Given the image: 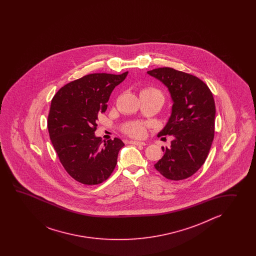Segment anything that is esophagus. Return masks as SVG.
<instances>
[{
  "instance_id": "1",
  "label": "esophagus",
  "mask_w": 256,
  "mask_h": 256,
  "mask_svg": "<svg viewBox=\"0 0 256 256\" xmlns=\"http://www.w3.org/2000/svg\"><path fill=\"white\" fill-rule=\"evenodd\" d=\"M130 144H134V146H146V142H138V141H130Z\"/></svg>"
}]
</instances>
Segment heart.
Instances as JSON below:
<instances>
[{
	"label": "heart",
	"mask_w": 256,
	"mask_h": 256,
	"mask_svg": "<svg viewBox=\"0 0 256 256\" xmlns=\"http://www.w3.org/2000/svg\"><path fill=\"white\" fill-rule=\"evenodd\" d=\"M142 93H154V94H160L163 96L160 90L154 88H146L144 90ZM124 132L126 134L134 137V138H141L146 136V128L140 122H130L124 127Z\"/></svg>",
	"instance_id": "heart-1"
}]
</instances>
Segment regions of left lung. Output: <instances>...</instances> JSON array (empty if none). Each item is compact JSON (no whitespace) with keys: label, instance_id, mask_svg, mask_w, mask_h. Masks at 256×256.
Wrapping results in <instances>:
<instances>
[{"label":"left lung","instance_id":"1","mask_svg":"<svg viewBox=\"0 0 256 256\" xmlns=\"http://www.w3.org/2000/svg\"><path fill=\"white\" fill-rule=\"evenodd\" d=\"M163 82L173 100L166 126L158 134L173 136L154 168L166 178L186 180L205 163L212 144L216 108L212 93L198 78L172 68L147 71Z\"/></svg>","mask_w":256,"mask_h":256}]
</instances>
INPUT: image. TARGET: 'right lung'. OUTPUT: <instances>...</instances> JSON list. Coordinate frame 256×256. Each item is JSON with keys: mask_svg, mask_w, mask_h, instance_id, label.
Wrapping results in <instances>:
<instances>
[{"mask_svg": "<svg viewBox=\"0 0 256 256\" xmlns=\"http://www.w3.org/2000/svg\"><path fill=\"white\" fill-rule=\"evenodd\" d=\"M127 74H88L66 84L52 98L48 120L50 140L66 171L84 185L108 180L124 146L119 138L104 142L94 132L98 114L105 112L110 93Z\"/></svg>", "mask_w": 256, "mask_h": 256, "instance_id": "1", "label": "right lung"}]
</instances>
